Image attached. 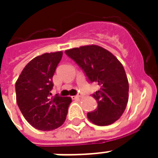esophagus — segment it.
<instances>
[{
	"instance_id": "obj_1",
	"label": "esophagus",
	"mask_w": 158,
	"mask_h": 158,
	"mask_svg": "<svg viewBox=\"0 0 158 158\" xmlns=\"http://www.w3.org/2000/svg\"><path fill=\"white\" fill-rule=\"evenodd\" d=\"M74 98H75V99L81 98H82V95H81V94H78V95H76V96H74Z\"/></svg>"
}]
</instances>
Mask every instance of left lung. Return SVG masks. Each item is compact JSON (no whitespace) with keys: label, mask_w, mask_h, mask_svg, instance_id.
<instances>
[{"label":"left lung","mask_w":158,"mask_h":158,"mask_svg":"<svg viewBox=\"0 0 158 158\" xmlns=\"http://www.w3.org/2000/svg\"><path fill=\"white\" fill-rule=\"evenodd\" d=\"M65 53L84 69L89 81L100 87L93 95L98 107L87 114L89 120L100 126L115 122L129 99V82L122 64L109 51L94 44L69 49Z\"/></svg>","instance_id":"obj_1"}]
</instances>
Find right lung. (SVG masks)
<instances>
[{
	"instance_id": "obj_1",
	"label": "right lung",
	"mask_w": 158,
	"mask_h": 158,
	"mask_svg": "<svg viewBox=\"0 0 158 158\" xmlns=\"http://www.w3.org/2000/svg\"><path fill=\"white\" fill-rule=\"evenodd\" d=\"M63 52L44 53L26 64L15 83L16 102L26 120L33 127L50 131L66 119L70 97H51L52 77Z\"/></svg>"
}]
</instances>
